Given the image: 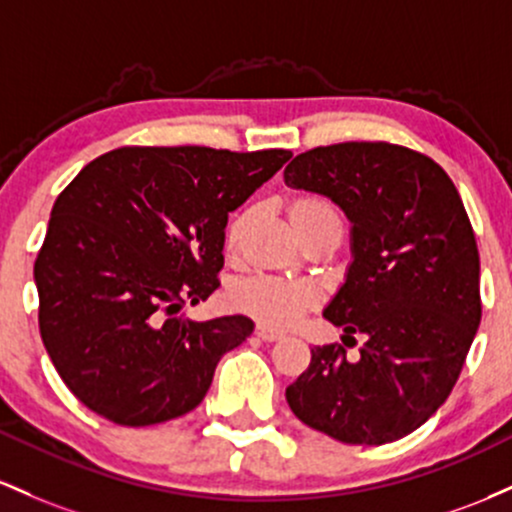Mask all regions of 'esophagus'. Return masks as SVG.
Returning a JSON list of instances; mask_svg holds the SVG:
<instances>
[{
  "label": "esophagus",
  "mask_w": 512,
  "mask_h": 512,
  "mask_svg": "<svg viewBox=\"0 0 512 512\" xmlns=\"http://www.w3.org/2000/svg\"><path fill=\"white\" fill-rule=\"evenodd\" d=\"M256 336L263 338V341H278V338H283V333L271 329V326H256Z\"/></svg>",
  "instance_id": "1"
}]
</instances>
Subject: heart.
<instances>
[{"mask_svg":"<svg viewBox=\"0 0 512 512\" xmlns=\"http://www.w3.org/2000/svg\"><path fill=\"white\" fill-rule=\"evenodd\" d=\"M319 215H338V210L324 198H300L290 208L292 222ZM239 227L241 220H234L232 227H229V246H234V241H237ZM229 300H232V307L239 309L241 314H249L251 319L261 321V324L278 326L280 329V326L295 324L312 307L314 300H317V290L307 280L258 273L234 283L232 292H229Z\"/></svg>","mask_w":512,"mask_h":512,"instance_id":"heart-1","label":"heart"}]
</instances>
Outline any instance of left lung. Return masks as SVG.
Masks as SVG:
<instances>
[{"label":"left lung","mask_w":512,"mask_h":512,"mask_svg":"<svg viewBox=\"0 0 512 512\" xmlns=\"http://www.w3.org/2000/svg\"><path fill=\"white\" fill-rule=\"evenodd\" d=\"M285 183L329 195L353 222V263L324 317L365 336L355 360L341 343L314 346L287 404L348 445L404 438L445 404L481 321L479 249L455 183L392 142L314 147Z\"/></svg>","instance_id":"1"}]
</instances>
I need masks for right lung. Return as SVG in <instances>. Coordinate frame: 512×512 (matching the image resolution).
I'll return each mask as SVG.
<instances>
[{
    "label": "right lung",
    "mask_w": 512,
    "mask_h": 512,
    "mask_svg": "<svg viewBox=\"0 0 512 512\" xmlns=\"http://www.w3.org/2000/svg\"><path fill=\"white\" fill-rule=\"evenodd\" d=\"M290 157L120 147L57 195L33 266L38 326L57 375L86 409L140 428L205 399L220 358L254 321H191L181 309L220 287L229 212Z\"/></svg>",
    "instance_id": "add662e5"
}]
</instances>
